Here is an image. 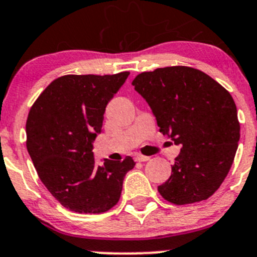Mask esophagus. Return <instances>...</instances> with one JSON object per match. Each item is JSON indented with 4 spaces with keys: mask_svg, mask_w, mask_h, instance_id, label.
<instances>
[{
    "mask_svg": "<svg viewBox=\"0 0 257 257\" xmlns=\"http://www.w3.org/2000/svg\"><path fill=\"white\" fill-rule=\"evenodd\" d=\"M136 161H138V162H147V161H149V157L143 156V154H137V156H136Z\"/></svg>",
    "mask_w": 257,
    "mask_h": 257,
    "instance_id": "esophagus-1",
    "label": "esophagus"
}]
</instances>
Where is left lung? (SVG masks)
<instances>
[{"mask_svg":"<svg viewBox=\"0 0 257 257\" xmlns=\"http://www.w3.org/2000/svg\"><path fill=\"white\" fill-rule=\"evenodd\" d=\"M133 86L151 106L159 132L181 146L159 195L174 205L207 200L233 163L240 123L231 94L189 66H167L136 76Z\"/></svg>","mask_w":257,"mask_h":257,"instance_id":"8db88e82","label":"left lung"}]
</instances>
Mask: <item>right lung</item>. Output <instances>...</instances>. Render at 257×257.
<instances>
[{
    "instance_id": "right-lung-1",
    "label": "right lung",
    "mask_w": 257,
    "mask_h": 257,
    "mask_svg": "<svg viewBox=\"0 0 257 257\" xmlns=\"http://www.w3.org/2000/svg\"><path fill=\"white\" fill-rule=\"evenodd\" d=\"M129 71L114 75H64L32 104L26 147L37 174L60 205L79 213H103L120 198L132 157L96 166L93 142L101 132L106 104Z\"/></svg>"
}]
</instances>
